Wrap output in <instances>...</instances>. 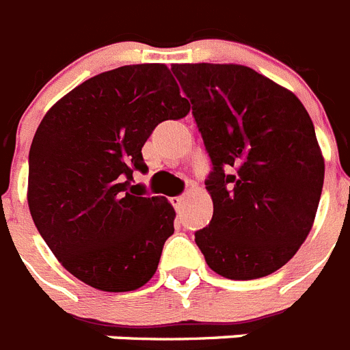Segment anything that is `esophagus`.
<instances>
[{
    "instance_id": "34e87169",
    "label": "esophagus",
    "mask_w": 350,
    "mask_h": 350,
    "mask_svg": "<svg viewBox=\"0 0 350 350\" xmlns=\"http://www.w3.org/2000/svg\"><path fill=\"white\" fill-rule=\"evenodd\" d=\"M184 200H186V195H180V196H173V198H172V204H173V207H180L182 204H184Z\"/></svg>"
}]
</instances>
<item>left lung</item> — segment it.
Wrapping results in <instances>:
<instances>
[{
	"mask_svg": "<svg viewBox=\"0 0 350 350\" xmlns=\"http://www.w3.org/2000/svg\"><path fill=\"white\" fill-rule=\"evenodd\" d=\"M213 172V220L195 232L218 275L250 281L290 261L313 227L324 155L299 98L252 68L173 64Z\"/></svg>",
	"mask_w": 350,
	"mask_h": 350,
	"instance_id": "1",
	"label": "left lung"
}]
</instances>
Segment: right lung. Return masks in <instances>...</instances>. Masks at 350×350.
Returning a JSON list of instances; mask_svg holds the SVG:
<instances>
[{"instance_id":"1","label":"right lung","mask_w":350,"mask_h":350,"mask_svg":"<svg viewBox=\"0 0 350 350\" xmlns=\"http://www.w3.org/2000/svg\"><path fill=\"white\" fill-rule=\"evenodd\" d=\"M164 64L89 78L46 112L30 146L28 207L55 258L102 291H134L154 277L175 209L137 195L135 170L152 130L189 112Z\"/></svg>"}]
</instances>
